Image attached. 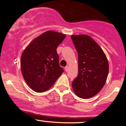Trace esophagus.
Returning a JSON list of instances; mask_svg holds the SVG:
<instances>
[{"mask_svg": "<svg viewBox=\"0 0 126 126\" xmlns=\"http://www.w3.org/2000/svg\"><path fill=\"white\" fill-rule=\"evenodd\" d=\"M64 69H65V71L66 72H67L68 70H69V66H66V67H64Z\"/></svg>", "mask_w": 126, "mask_h": 126, "instance_id": "34e87169", "label": "esophagus"}]
</instances>
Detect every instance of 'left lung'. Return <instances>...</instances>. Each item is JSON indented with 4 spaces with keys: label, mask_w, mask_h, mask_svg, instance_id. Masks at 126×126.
I'll use <instances>...</instances> for the list:
<instances>
[{
    "label": "left lung",
    "mask_w": 126,
    "mask_h": 126,
    "mask_svg": "<svg viewBox=\"0 0 126 126\" xmlns=\"http://www.w3.org/2000/svg\"><path fill=\"white\" fill-rule=\"evenodd\" d=\"M78 54V75L72 87L79 97L87 99L95 96L104 86L109 66L102 50L87 35H72Z\"/></svg>",
    "instance_id": "obj_1"
}]
</instances>
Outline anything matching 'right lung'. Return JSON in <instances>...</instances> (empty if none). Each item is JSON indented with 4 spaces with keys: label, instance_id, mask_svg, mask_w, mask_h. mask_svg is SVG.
Listing matches in <instances>:
<instances>
[{
    "label": "right lung",
    "instance_id": "add662e5",
    "mask_svg": "<svg viewBox=\"0 0 126 126\" xmlns=\"http://www.w3.org/2000/svg\"><path fill=\"white\" fill-rule=\"evenodd\" d=\"M64 34L48 31L32 41L22 54L21 72L27 85L37 92L47 91L64 70L56 49Z\"/></svg>",
    "mask_w": 126,
    "mask_h": 126
}]
</instances>
